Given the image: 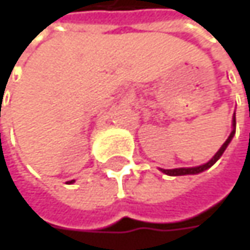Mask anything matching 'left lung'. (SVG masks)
Returning a JSON list of instances; mask_svg holds the SVG:
<instances>
[{
	"label": "left lung",
	"mask_w": 250,
	"mask_h": 250,
	"mask_svg": "<svg viewBox=\"0 0 250 250\" xmlns=\"http://www.w3.org/2000/svg\"><path fill=\"white\" fill-rule=\"evenodd\" d=\"M231 125H233V130H231V133H230V136L227 137V140H226L225 143H223V146L219 149V152L207 162V164H204V165H200V167H194V168H175V169H161L164 174L167 175H171V176H181V175H195V174H200V172H203V171H206V169H208V168H211L219 159H220V156L225 153L226 147L229 146V143L231 142V139H233V136H234V133H236V117L233 116V122H231Z\"/></svg>",
	"instance_id": "obj_1"
}]
</instances>
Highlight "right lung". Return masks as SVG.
I'll return each instance as SVG.
<instances>
[{"label":"right lung","instance_id":"right-lung-1","mask_svg":"<svg viewBox=\"0 0 250 250\" xmlns=\"http://www.w3.org/2000/svg\"><path fill=\"white\" fill-rule=\"evenodd\" d=\"M68 182H69V184H72V182H74V179H72V181H68Z\"/></svg>","mask_w":250,"mask_h":250}]
</instances>
